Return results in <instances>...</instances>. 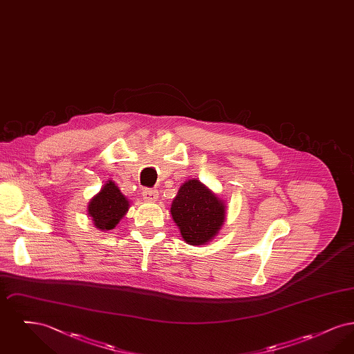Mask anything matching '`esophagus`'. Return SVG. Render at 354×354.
<instances>
[{"label":"esophagus","mask_w":354,"mask_h":354,"mask_svg":"<svg viewBox=\"0 0 354 354\" xmlns=\"http://www.w3.org/2000/svg\"><path fill=\"white\" fill-rule=\"evenodd\" d=\"M142 195H143V199L149 203L156 202V201H158V196H159L158 191H156V189H151V188H146V189L142 192Z\"/></svg>","instance_id":"34e87169"}]
</instances>
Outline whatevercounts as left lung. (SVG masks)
<instances>
[{
    "label": "left lung",
    "instance_id": "1",
    "mask_svg": "<svg viewBox=\"0 0 354 354\" xmlns=\"http://www.w3.org/2000/svg\"><path fill=\"white\" fill-rule=\"evenodd\" d=\"M169 212L185 243L199 247L219 234L227 205L201 180L188 179L180 185Z\"/></svg>",
    "mask_w": 354,
    "mask_h": 354
}]
</instances>
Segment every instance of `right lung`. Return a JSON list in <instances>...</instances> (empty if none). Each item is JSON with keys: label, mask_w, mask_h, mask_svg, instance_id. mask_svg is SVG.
<instances>
[{"label": "right lung", "mask_w": 354, "mask_h": 354, "mask_svg": "<svg viewBox=\"0 0 354 354\" xmlns=\"http://www.w3.org/2000/svg\"><path fill=\"white\" fill-rule=\"evenodd\" d=\"M130 207L129 199L120 192L118 185L109 180L101 191L88 202L87 215L91 218L95 228L103 232L111 231L127 214Z\"/></svg>", "instance_id": "obj_1"}]
</instances>
